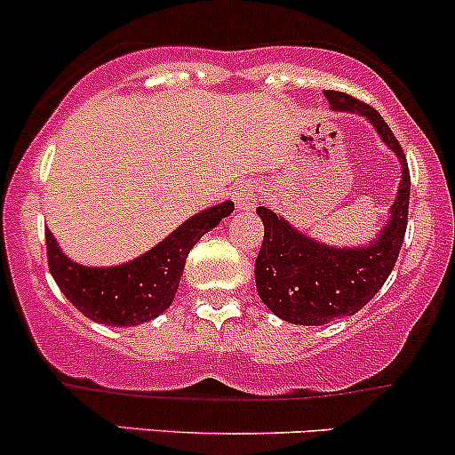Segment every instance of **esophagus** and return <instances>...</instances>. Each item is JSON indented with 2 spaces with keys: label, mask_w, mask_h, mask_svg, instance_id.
<instances>
[{
  "label": "esophagus",
  "mask_w": 455,
  "mask_h": 455,
  "mask_svg": "<svg viewBox=\"0 0 455 455\" xmlns=\"http://www.w3.org/2000/svg\"><path fill=\"white\" fill-rule=\"evenodd\" d=\"M233 200H235L237 211H253L257 204V189L253 182H242L233 191Z\"/></svg>",
  "instance_id": "1"
}]
</instances>
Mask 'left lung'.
<instances>
[{
    "mask_svg": "<svg viewBox=\"0 0 455 455\" xmlns=\"http://www.w3.org/2000/svg\"><path fill=\"white\" fill-rule=\"evenodd\" d=\"M330 108L361 114L374 125L380 140L401 163V185L389 209V220L374 242L365 246L321 244L297 231L282 215L257 206L264 222V242L255 259L257 295L279 319L299 325H323L339 316L359 313L380 291L394 270L407 228L410 211V169L403 147L379 112L343 92L325 90Z\"/></svg>",
    "mask_w": 455,
    "mask_h": 455,
    "instance_id": "8db88e82",
    "label": "left lung"
}]
</instances>
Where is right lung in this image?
Instances as JSON below:
<instances>
[{
    "instance_id": "obj_1",
    "label": "right lung",
    "mask_w": 455,
    "mask_h": 455,
    "mask_svg": "<svg viewBox=\"0 0 455 455\" xmlns=\"http://www.w3.org/2000/svg\"><path fill=\"white\" fill-rule=\"evenodd\" d=\"M231 211V200L204 209L151 251L127 264L108 268H92L68 259L52 233L45 231L50 273L70 304L87 319L121 328L145 323L172 306L189 251L204 233L218 227L222 218H228Z\"/></svg>"
}]
</instances>
